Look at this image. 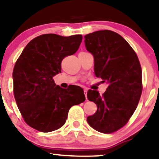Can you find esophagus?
I'll return each mask as SVG.
<instances>
[{
    "mask_svg": "<svg viewBox=\"0 0 159 159\" xmlns=\"http://www.w3.org/2000/svg\"><path fill=\"white\" fill-rule=\"evenodd\" d=\"M84 95H85V98H86V100H88V98H87L88 88H84Z\"/></svg>",
    "mask_w": 159,
    "mask_h": 159,
    "instance_id": "34e87169",
    "label": "esophagus"
}]
</instances>
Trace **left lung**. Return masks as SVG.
<instances>
[{
  "instance_id": "1",
  "label": "left lung",
  "mask_w": 159,
  "mask_h": 159,
  "mask_svg": "<svg viewBox=\"0 0 159 159\" xmlns=\"http://www.w3.org/2000/svg\"><path fill=\"white\" fill-rule=\"evenodd\" d=\"M84 38L86 49L94 57L95 75L109 84L102 96L96 90L88 92V100L97 105V111L87 121L99 132L113 133L129 122L141 97L139 58L129 43L112 30H98Z\"/></svg>"
}]
</instances>
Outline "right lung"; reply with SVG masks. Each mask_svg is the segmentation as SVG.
Returning a JSON list of instances; mask_svg holds the SVG:
<instances>
[{
	"instance_id": "right-lung-1",
	"label": "right lung",
	"mask_w": 159,
	"mask_h": 159,
	"mask_svg": "<svg viewBox=\"0 0 159 159\" xmlns=\"http://www.w3.org/2000/svg\"><path fill=\"white\" fill-rule=\"evenodd\" d=\"M82 39V35H41L26 45L16 61L14 98L25 122L33 129L42 132L60 129L69 109L85 100L82 88L63 89L53 80L61 72L63 59L77 52Z\"/></svg>"
}]
</instances>
